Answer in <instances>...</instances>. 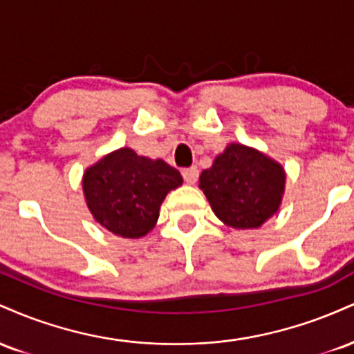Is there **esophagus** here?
Returning a JSON list of instances; mask_svg holds the SVG:
<instances>
[{
  "instance_id": "34e87169",
  "label": "esophagus",
  "mask_w": 354,
  "mask_h": 354,
  "mask_svg": "<svg viewBox=\"0 0 354 354\" xmlns=\"http://www.w3.org/2000/svg\"><path fill=\"white\" fill-rule=\"evenodd\" d=\"M198 176H200V171H198L196 166H191V168L183 169V178H185V181L188 183V185H194L198 180Z\"/></svg>"
}]
</instances>
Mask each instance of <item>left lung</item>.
Segmentation results:
<instances>
[{
  "label": "left lung",
  "instance_id": "obj_1",
  "mask_svg": "<svg viewBox=\"0 0 354 354\" xmlns=\"http://www.w3.org/2000/svg\"><path fill=\"white\" fill-rule=\"evenodd\" d=\"M200 189L219 221L234 230L261 228L281 206L286 173L259 149L230 143L203 169Z\"/></svg>",
  "mask_w": 354,
  "mask_h": 354
}]
</instances>
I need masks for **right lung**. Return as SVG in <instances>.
<instances>
[{"label": "right lung", "mask_w": 354, "mask_h": 354, "mask_svg": "<svg viewBox=\"0 0 354 354\" xmlns=\"http://www.w3.org/2000/svg\"><path fill=\"white\" fill-rule=\"evenodd\" d=\"M83 194L98 225L121 238H143L156 225L169 191L183 185L178 169L124 148L104 154L83 173Z\"/></svg>", "instance_id": "obj_1"}]
</instances>
